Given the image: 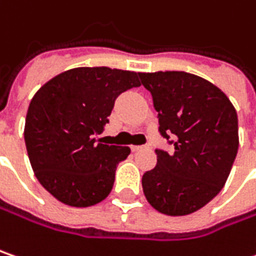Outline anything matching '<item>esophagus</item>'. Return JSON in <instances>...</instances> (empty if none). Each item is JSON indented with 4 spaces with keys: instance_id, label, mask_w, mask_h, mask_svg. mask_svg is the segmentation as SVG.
I'll list each match as a JSON object with an SVG mask.
<instances>
[{
    "instance_id": "1",
    "label": "esophagus",
    "mask_w": 256,
    "mask_h": 256,
    "mask_svg": "<svg viewBox=\"0 0 256 256\" xmlns=\"http://www.w3.org/2000/svg\"><path fill=\"white\" fill-rule=\"evenodd\" d=\"M146 148H148V146H132V150H133V152H138V150H142V149H146Z\"/></svg>"
}]
</instances>
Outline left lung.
<instances>
[{
    "label": "left lung",
    "instance_id": "obj_1",
    "mask_svg": "<svg viewBox=\"0 0 256 256\" xmlns=\"http://www.w3.org/2000/svg\"><path fill=\"white\" fill-rule=\"evenodd\" d=\"M139 76L152 94L160 136L174 144L171 154L155 150L156 166L143 174L144 197L159 213L191 214L226 184L239 148L236 110L202 76L182 70Z\"/></svg>",
    "mask_w": 256,
    "mask_h": 256
}]
</instances>
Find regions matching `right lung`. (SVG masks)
<instances>
[{"instance_id":"add662e5","label":"right lung","mask_w":256,"mask_h":256,"mask_svg":"<svg viewBox=\"0 0 256 256\" xmlns=\"http://www.w3.org/2000/svg\"><path fill=\"white\" fill-rule=\"evenodd\" d=\"M139 74L107 66L74 68L44 84L32 100L24 140L38 182L56 200L90 207L112 191L128 146L97 139L108 123L114 101L139 86Z\"/></svg>"}]
</instances>
